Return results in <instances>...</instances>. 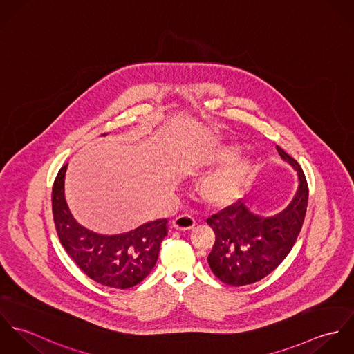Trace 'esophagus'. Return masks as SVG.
Instances as JSON below:
<instances>
[{
    "label": "esophagus",
    "instance_id": "obj_1",
    "mask_svg": "<svg viewBox=\"0 0 354 354\" xmlns=\"http://www.w3.org/2000/svg\"><path fill=\"white\" fill-rule=\"evenodd\" d=\"M196 225V219L189 215V214H184V215H178L174 221H173V227L178 229V230H189Z\"/></svg>",
    "mask_w": 354,
    "mask_h": 354
}]
</instances>
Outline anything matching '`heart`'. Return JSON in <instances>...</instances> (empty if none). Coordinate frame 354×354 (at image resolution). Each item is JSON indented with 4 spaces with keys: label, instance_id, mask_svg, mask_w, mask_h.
Here are the masks:
<instances>
[{
    "label": "heart",
    "instance_id": "heart-1",
    "mask_svg": "<svg viewBox=\"0 0 354 354\" xmlns=\"http://www.w3.org/2000/svg\"><path fill=\"white\" fill-rule=\"evenodd\" d=\"M232 149H222L215 155L216 160H226L233 156ZM250 165L244 159H233L225 166L216 169L199 184V196L202 201L214 207H223L234 202L247 180Z\"/></svg>",
    "mask_w": 354,
    "mask_h": 354
}]
</instances>
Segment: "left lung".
Segmentation results:
<instances>
[{
  "label": "left lung",
  "instance_id": "left-lung-1",
  "mask_svg": "<svg viewBox=\"0 0 354 354\" xmlns=\"http://www.w3.org/2000/svg\"><path fill=\"white\" fill-rule=\"evenodd\" d=\"M281 158L299 176V189L286 209L266 218L244 199L211 215L215 244L207 260L223 283L244 286L272 272L292 251L303 227L308 205V183L299 162L277 146Z\"/></svg>",
  "mask_w": 354,
  "mask_h": 354
}]
</instances>
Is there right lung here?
Segmentation results:
<instances>
[{"label":"right lung","mask_w":354,"mask_h":354,"mask_svg":"<svg viewBox=\"0 0 354 354\" xmlns=\"http://www.w3.org/2000/svg\"><path fill=\"white\" fill-rule=\"evenodd\" d=\"M66 166L54 180L51 205L59 243L77 267L93 281L113 289H128L151 272L162 240L167 234V219L147 222L135 230L115 236L94 233L76 222L64 194Z\"/></svg>","instance_id":"right-lung-1"}]
</instances>
